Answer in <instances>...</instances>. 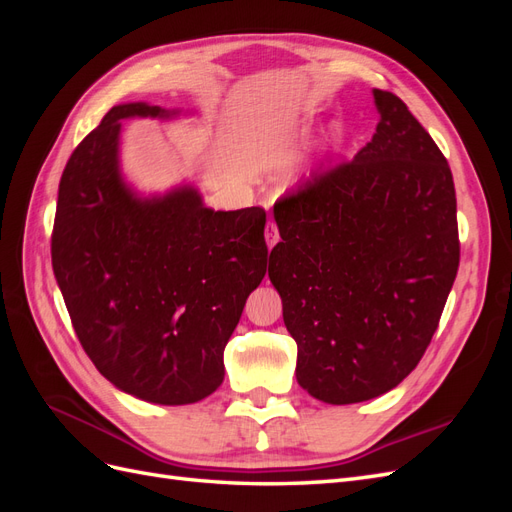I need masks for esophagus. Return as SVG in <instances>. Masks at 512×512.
Masks as SVG:
<instances>
[{"label":"esophagus","instance_id":"esophagus-1","mask_svg":"<svg viewBox=\"0 0 512 512\" xmlns=\"http://www.w3.org/2000/svg\"><path fill=\"white\" fill-rule=\"evenodd\" d=\"M265 239H267V245H269V250L271 247L280 241V230H277V224L275 222H267V226H265Z\"/></svg>","mask_w":512,"mask_h":512}]
</instances>
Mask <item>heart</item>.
<instances>
[{"label":"heart","instance_id":"1","mask_svg":"<svg viewBox=\"0 0 512 512\" xmlns=\"http://www.w3.org/2000/svg\"><path fill=\"white\" fill-rule=\"evenodd\" d=\"M331 141H333V143H339V141H342V130H339V128H333V132H331Z\"/></svg>","mask_w":512,"mask_h":512}]
</instances>
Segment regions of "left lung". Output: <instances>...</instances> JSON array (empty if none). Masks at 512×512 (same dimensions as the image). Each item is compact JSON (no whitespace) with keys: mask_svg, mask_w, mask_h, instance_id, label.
Returning a JSON list of instances; mask_svg holds the SVG:
<instances>
[{"mask_svg":"<svg viewBox=\"0 0 512 512\" xmlns=\"http://www.w3.org/2000/svg\"><path fill=\"white\" fill-rule=\"evenodd\" d=\"M376 134L273 207L269 277L297 342V380L324 404H359L404 380L438 329L459 269L453 173L391 91Z\"/></svg>","mask_w":512,"mask_h":512,"instance_id":"1","label":"left lung"}]
</instances>
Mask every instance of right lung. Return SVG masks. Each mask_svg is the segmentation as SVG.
I'll return each instance as SVG.
<instances>
[{"instance_id":"obj_1","label":"right lung","mask_w":512,"mask_h":512,"mask_svg":"<svg viewBox=\"0 0 512 512\" xmlns=\"http://www.w3.org/2000/svg\"><path fill=\"white\" fill-rule=\"evenodd\" d=\"M119 104L72 151L51 258L76 337L119 391L162 406L211 395L224 348L267 273V213L213 211L183 185L138 198L119 173L121 119L173 117Z\"/></svg>"}]
</instances>
